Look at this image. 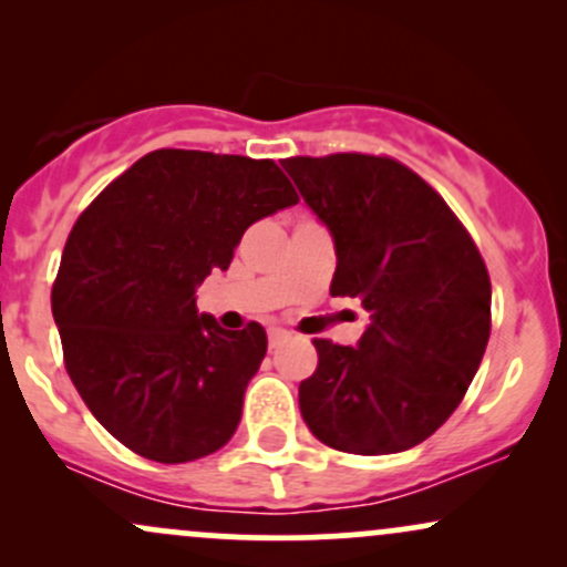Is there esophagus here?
I'll list each match as a JSON object with an SVG mask.
<instances>
[{"label":"esophagus","mask_w":567,"mask_h":567,"mask_svg":"<svg viewBox=\"0 0 567 567\" xmlns=\"http://www.w3.org/2000/svg\"><path fill=\"white\" fill-rule=\"evenodd\" d=\"M285 338H288V330H282V328H269V347L275 349L279 341H285Z\"/></svg>","instance_id":"34e87169"}]
</instances>
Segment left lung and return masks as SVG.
Returning a JSON list of instances; mask_svg holds the SVG:
<instances>
[{"mask_svg":"<svg viewBox=\"0 0 567 567\" xmlns=\"http://www.w3.org/2000/svg\"><path fill=\"white\" fill-rule=\"evenodd\" d=\"M336 245L330 292L362 303L357 347L317 338L298 405L343 453H400L432 437L464 400L491 336V279L445 199L400 162L370 154L285 159Z\"/></svg>","mask_w":567,"mask_h":567,"instance_id":"8db88e82","label":"left lung"}]
</instances>
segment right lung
I'll use <instances>...</instances> for the list:
<instances>
[{"instance_id":"add662e5","label":"right lung","mask_w":567,"mask_h":567,"mask_svg":"<svg viewBox=\"0 0 567 567\" xmlns=\"http://www.w3.org/2000/svg\"><path fill=\"white\" fill-rule=\"evenodd\" d=\"M296 202L271 159L159 148L76 220L53 317L76 392L130 451L184 464L237 432L266 330L220 328L194 292L229 269L247 226Z\"/></svg>"}]
</instances>
